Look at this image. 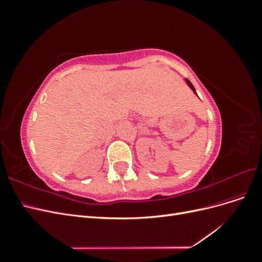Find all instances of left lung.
<instances>
[{"instance_id": "1", "label": "left lung", "mask_w": 262, "mask_h": 262, "mask_svg": "<svg viewBox=\"0 0 262 262\" xmlns=\"http://www.w3.org/2000/svg\"><path fill=\"white\" fill-rule=\"evenodd\" d=\"M186 83H187V84H188V86H189V87H190V89H191V90H192V91H193V93H194V94H195V95H196V93H195V90H194V87H193V85H192V84H191V82H190V81H189V80H186Z\"/></svg>"}]
</instances>
